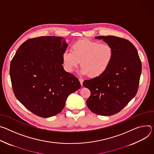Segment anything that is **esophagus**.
Returning a JSON list of instances; mask_svg holds the SVG:
<instances>
[{"label": "esophagus", "mask_w": 154, "mask_h": 154, "mask_svg": "<svg viewBox=\"0 0 154 154\" xmlns=\"http://www.w3.org/2000/svg\"><path fill=\"white\" fill-rule=\"evenodd\" d=\"M79 82H80V84H81V86H82V82H83L84 80H83L82 79H79Z\"/></svg>", "instance_id": "obj_1"}]
</instances>
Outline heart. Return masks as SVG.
Listing matches in <instances>:
<instances>
[{
    "instance_id": "b5f03b06",
    "label": "heart",
    "mask_w": 154,
    "mask_h": 154,
    "mask_svg": "<svg viewBox=\"0 0 154 154\" xmlns=\"http://www.w3.org/2000/svg\"><path fill=\"white\" fill-rule=\"evenodd\" d=\"M114 51L108 43H99L89 40H81L72 46V51L62 54L65 70L72 72L79 65L82 75L97 78L103 75L112 63Z\"/></svg>"
}]
</instances>
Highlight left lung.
<instances>
[{
    "label": "left lung",
    "instance_id": "1",
    "mask_svg": "<svg viewBox=\"0 0 154 154\" xmlns=\"http://www.w3.org/2000/svg\"><path fill=\"white\" fill-rule=\"evenodd\" d=\"M114 51L108 70L101 76L83 82L91 91L87 105L94 113L111 116L122 109L137 93L141 62L137 49L128 40L115 36H98Z\"/></svg>",
    "mask_w": 154,
    "mask_h": 154
}]
</instances>
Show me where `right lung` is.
Returning <instances> with one entry per match:
<instances>
[{"label": "right lung", "instance_id": "1", "mask_svg": "<svg viewBox=\"0 0 154 154\" xmlns=\"http://www.w3.org/2000/svg\"><path fill=\"white\" fill-rule=\"evenodd\" d=\"M67 47L66 40L60 37L29 39L20 46L11 62L14 94L38 116L50 117L60 112L68 96L81 88L78 79L62 65Z\"/></svg>", "mask_w": 154, "mask_h": 154}]
</instances>
